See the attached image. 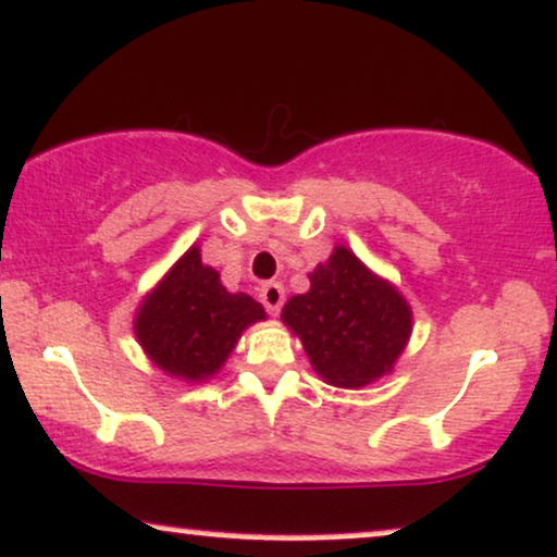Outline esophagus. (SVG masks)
Listing matches in <instances>:
<instances>
[{"instance_id":"obj_1","label":"esophagus","mask_w":557,"mask_h":557,"mask_svg":"<svg viewBox=\"0 0 557 557\" xmlns=\"http://www.w3.org/2000/svg\"><path fill=\"white\" fill-rule=\"evenodd\" d=\"M260 302L271 315H278L281 307H284V286L278 281H268V284L260 286Z\"/></svg>"}]
</instances>
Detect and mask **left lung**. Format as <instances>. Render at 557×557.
<instances>
[{
	"mask_svg": "<svg viewBox=\"0 0 557 557\" xmlns=\"http://www.w3.org/2000/svg\"><path fill=\"white\" fill-rule=\"evenodd\" d=\"M281 318L318 375L342 388L391 372L411 333L407 299L346 247H336L329 263L310 273V292L292 297Z\"/></svg>",
	"mask_w": 557,
	"mask_h": 557,
	"instance_id": "obj_1",
	"label": "left lung"
}]
</instances>
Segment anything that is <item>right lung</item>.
I'll list each match as a JSON object with an SVG mask.
<instances>
[{
  "label": "right lung",
  "mask_w": 557,
  "mask_h": 557,
  "mask_svg": "<svg viewBox=\"0 0 557 557\" xmlns=\"http://www.w3.org/2000/svg\"><path fill=\"white\" fill-rule=\"evenodd\" d=\"M263 318V305L242 292H226L219 273L202 265L200 250L193 247L140 305L135 333L169 375L202 381L226 362L242 331Z\"/></svg>",
  "instance_id": "add662e5"
}]
</instances>
